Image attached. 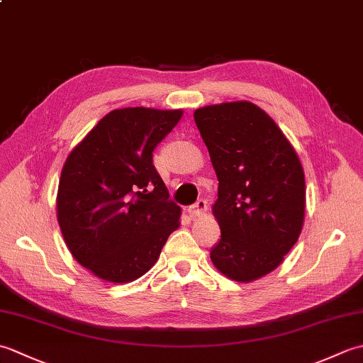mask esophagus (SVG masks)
<instances>
[{"mask_svg": "<svg viewBox=\"0 0 363 363\" xmlns=\"http://www.w3.org/2000/svg\"><path fill=\"white\" fill-rule=\"evenodd\" d=\"M206 211H207V201L206 199H198V201L194 204V206H190L189 207V213H190V217H201V215H204L206 213Z\"/></svg>", "mask_w": 363, "mask_h": 363, "instance_id": "esophagus-1", "label": "esophagus"}]
</instances>
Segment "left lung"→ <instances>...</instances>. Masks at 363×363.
<instances>
[{"mask_svg": "<svg viewBox=\"0 0 363 363\" xmlns=\"http://www.w3.org/2000/svg\"><path fill=\"white\" fill-rule=\"evenodd\" d=\"M194 117L218 177L212 212L221 238L211 259L229 279L256 281L279 267L298 242L306 211L303 167L256 104L206 106Z\"/></svg>", "mask_w": 363, "mask_h": 363, "instance_id": "obj_1", "label": "left lung"}]
</instances>
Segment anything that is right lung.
Listing matches in <instances>:
<instances>
[{"label":"right lung","mask_w":363,"mask_h":363,"mask_svg":"<svg viewBox=\"0 0 363 363\" xmlns=\"http://www.w3.org/2000/svg\"><path fill=\"white\" fill-rule=\"evenodd\" d=\"M181 117V109H115L67 157L57 221L73 257L99 279H138L179 228L181 207L169 199L152 151Z\"/></svg>","instance_id":"obj_1"}]
</instances>
